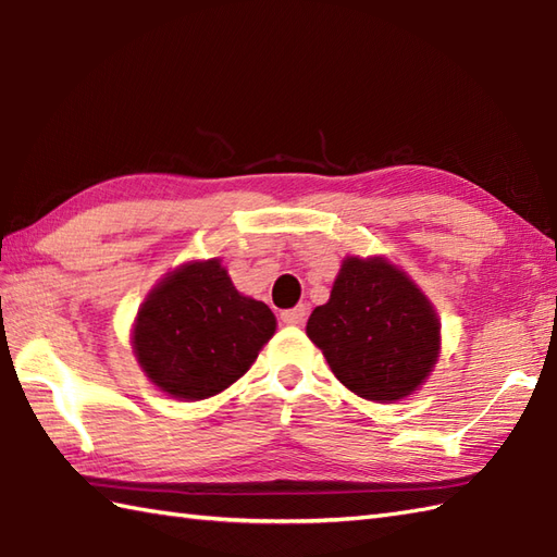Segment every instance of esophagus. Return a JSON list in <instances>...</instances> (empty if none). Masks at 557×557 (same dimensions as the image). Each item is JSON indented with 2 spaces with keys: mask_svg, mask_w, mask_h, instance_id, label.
Segmentation results:
<instances>
[{
  "mask_svg": "<svg viewBox=\"0 0 557 557\" xmlns=\"http://www.w3.org/2000/svg\"><path fill=\"white\" fill-rule=\"evenodd\" d=\"M305 317H307V307L305 305H298V307H293V310L281 312L283 324H288V326H300L302 321H305Z\"/></svg>",
  "mask_w": 557,
  "mask_h": 557,
  "instance_id": "esophagus-1",
  "label": "esophagus"
}]
</instances>
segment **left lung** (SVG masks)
I'll list each match as a JSON object with an SVG mask.
<instances>
[{
  "instance_id": "1",
  "label": "left lung",
  "mask_w": 557,
  "mask_h": 557,
  "mask_svg": "<svg viewBox=\"0 0 557 557\" xmlns=\"http://www.w3.org/2000/svg\"><path fill=\"white\" fill-rule=\"evenodd\" d=\"M305 331L343 386L372 403L410 398L441 355L436 307L383 255L345 257Z\"/></svg>"
}]
</instances>
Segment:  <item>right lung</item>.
<instances>
[{"label": "right lung", "mask_w": 557, "mask_h": 557, "mask_svg": "<svg viewBox=\"0 0 557 557\" xmlns=\"http://www.w3.org/2000/svg\"><path fill=\"white\" fill-rule=\"evenodd\" d=\"M276 333V317L247 298L219 257L171 269L147 293L131 345L145 376L178 400L226 391Z\"/></svg>", "instance_id": "1"}]
</instances>
